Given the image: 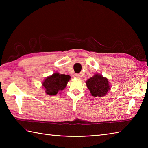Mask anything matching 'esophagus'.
<instances>
[{
	"label": "esophagus",
	"instance_id": "34e87169",
	"mask_svg": "<svg viewBox=\"0 0 148 148\" xmlns=\"http://www.w3.org/2000/svg\"><path fill=\"white\" fill-rule=\"evenodd\" d=\"M74 77L77 78V79H80L81 78V75L79 74H74Z\"/></svg>",
	"mask_w": 148,
	"mask_h": 148
}]
</instances>
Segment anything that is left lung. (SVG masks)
<instances>
[{"label": "left lung", "mask_w": 148, "mask_h": 148, "mask_svg": "<svg viewBox=\"0 0 148 148\" xmlns=\"http://www.w3.org/2000/svg\"><path fill=\"white\" fill-rule=\"evenodd\" d=\"M86 84L91 95L95 97H104L111 88L108 78L99 73L95 74L90 79H88Z\"/></svg>", "instance_id": "obj_1"}]
</instances>
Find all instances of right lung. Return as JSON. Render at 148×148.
<instances>
[{"label":"right lung","mask_w":148,"mask_h":148,"mask_svg":"<svg viewBox=\"0 0 148 148\" xmlns=\"http://www.w3.org/2000/svg\"><path fill=\"white\" fill-rule=\"evenodd\" d=\"M70 79L71 76L69 75L55 72L51 76L46 77L42 81V86L47 95H55L58 93H60L65 88Z\"/></svg>","instance_id":"1"}]
</instances>
